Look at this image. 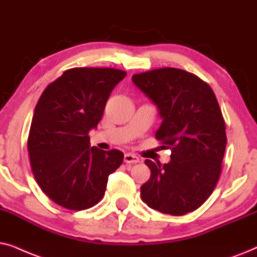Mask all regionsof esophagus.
Masks as SVG:
<instances>
[{"mask_svg": "<svg viewBox=\"0 0 257 257\" xmlns=\"http://www.w3.org/2000/svg\"><path fill=\"white\" fill-rule=\"evenodd\" d=\"M139 157L136 156V155H133V154H125L124 155V162L125 163H129V164H132V163H138L139 162Z\"/></svg>", "mask_w": 257, "mask_h": 257, "instance_id": "esophagus-1", "label": "esophagus"}]
</instances>
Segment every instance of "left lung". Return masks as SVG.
I'll return each instance as SVG.
<instances>
[{"label":"left lung","instance_id":"1","mask_svg":"<svg viewBox=\"0 0 257 257\" xmlns=\"http://www.w3.org/2000/svg\"><path fill=\"white\" fill-rule=\"evenodd\" d=\"M133 82L157 105L162 117L155 138L172 150L170 162L146 160L150 179L141 197L152 209L181 216L196 210L216 187L227 136L225 122L210 85L177 68L133 75Z\"/></svg>","mask_w":257,"mask_h":257}]
</instances>
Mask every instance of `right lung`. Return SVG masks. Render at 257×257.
<instances>
[{
	"instance_id": "obj_1",
	"label": "right lung",
	"mask_w": 257,
	"mask_h": 257,
	"mask_svg": "<svg viewBox=\"0 0 257 257\" xmlns=\"http://www.w3.org/2000/svg\"><path fill=\"white\" fill-rule=\"evenodd\" d=\"M114 68H71L47 85L30 124L28 152L37 184L69 210L94 207L104 196L108 176L123 162L122 152L90 147L116 84L125 76Z\"/></svg>"
}]
</instances>
